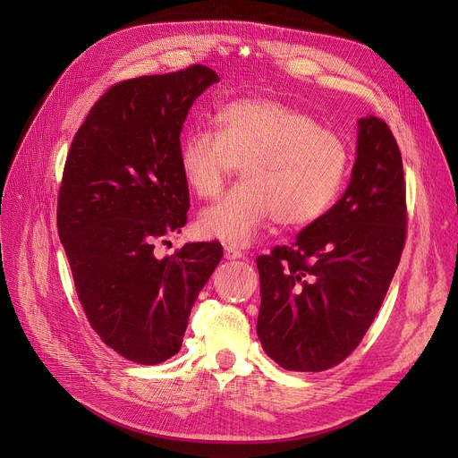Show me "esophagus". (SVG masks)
<instances>
[{
	"instance_id": "obj_1",
	"label": "esophagus",
	"mask_w": 458,
	"mask_h": 458,
	"mask_svg": "<svg viewBox=\"0 0 458 458\" xmlns=\"http://www.w3.org/2000/svg\"><path fill=\"white\" fill-rule=\"evenodd\" d=\"M245 254L239 250V249H235V247H232V245H225V258L226 259H239V258H243Z\"/></svg>"
}]
</instances>
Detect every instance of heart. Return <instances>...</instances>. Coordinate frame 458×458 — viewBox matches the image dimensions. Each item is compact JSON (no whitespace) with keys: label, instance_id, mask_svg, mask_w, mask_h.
Wrapping results in <instances>:
<instances>
[{"label":"heart","instance_id":"b5f03b06","mask_svg":"<svg viewBox=\"0 0 458 458\" xmlns=\"http://www.w3.org/2000/svg\"><path fill=\"white\" fill-rule=\"evenodd\" d=\"M216 131L191 130L180 168L192 195L211 200L243 165V183L204 209L199 233L245 245L276 219L282 226L319 221L347 180V142L316 118L271 98H242L215 116Z\"/></svg>","mask_w":458,"mask_h":458}]
</instances>
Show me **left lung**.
Segmentation results:
<instances>
[{
    "mask_svg": "<svg viewBox=\"0 0 458 458\" xmlns=\"http://www.w3.org/2000/svg\"><path fill=\"white\" fill-rule=\"evenodd\" d=\"M344 197L295 242L256 258L258 338L278 366L325 371L342 364L375 321L406 239V183L390 126L358 123Z\"/></svg>",
    "mask_w": 458,
    "mask_h": 458,
    "instance_id": "8db88e82",
    "label": "left lung"
}]
</instances>
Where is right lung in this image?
Masks as SVG:
<instances>
[{
	"label": "right lung",
	"mask_w": 458,
	"mask_h": 458,
	"mask_svg": "<svg viewBox=\"0 0 458 458\" xmlns=\"http://www.w3.org/2000/svg\"><path fill=\"white\" fill-rule=\"evenodd\" d=\"M219 81L191 64L109 87L72 139L57 197V232L92 330L135 364L174 356L219 242L156 243L187 223L180 133L199 96Z\"/></svg>",
	"instance_id": "right-lung-1"
}]
</instances>
